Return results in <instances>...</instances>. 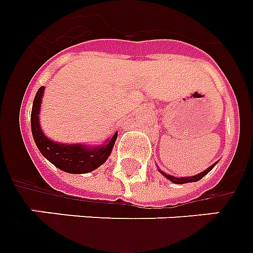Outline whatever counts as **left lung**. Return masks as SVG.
Listing matches in <instances>:
<instances>
[{"mask_svg": "<svg viewBox=\"0 0 253 253\" xmlns=\"http://www.w3.org/2000/svg\"><path fill=\"white\" fill-rule=\"evenodd\" d=\"M214 166H215V163L214 165H211L209 167V169H207L205 171H203L201 173H199V175H195V176H189V177H175V176H171V175H169V173H165L163 171H161V173L165 177H167L169 180H171L172 183L175 184H184V183H193V181H199L200 179H203L205 175H207L208 172H209L210 169H213Z\"/></svg>", "mask_w": 253, "mask_h": 253, "instance_id": "left-lung-1", "label": "left lung"}]
</instances>
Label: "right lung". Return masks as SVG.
I'll list each match as a JSON object with an SVG mask.
<instances>
[{
	"mask_svg": "<svg viewBox=\"0 0 253 253\" xmlns=\"http://www.w3.org/2000/svg\"><path fill=\"white\" fill-rule=\"evenodd\" d=\"M43 92L44 86H42L36 92L31 111L32 137L40 153L57 169L69 173H86L102 166L110 157L117 138V133H115L107 143L95 147L84 146L80 143L65 145V143L54 142L45 137L39 124V112Z\"/></svg>",
	"mask_w": 253,
	"mask_h": 253,
	"instance_id": "obj_1",
	"label": "right lung"
}]
</instances>
